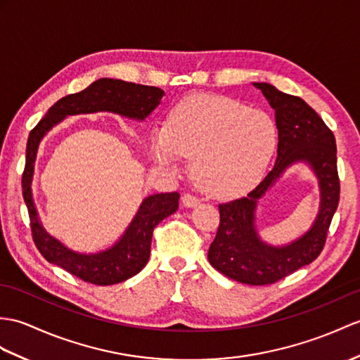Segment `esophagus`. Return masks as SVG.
I'll return each mask as SVG.
<instances>
[{"label": "esophagus", "mask_w": 360, "mask_h": 360, "mask_svg": "<svg viewBox=\"0 0 360 360\" xmlns=\"http://www.w3.org/2000/svg\"><path fill=\"white\" fill-rule=\"evenodd\" d=\"M199 198L198 196H195V195H191V193H186L182 196V205L184 207H195V205H198L199 204Z\"/></svg>", "instance_id": "34e87169"}]
</instances>
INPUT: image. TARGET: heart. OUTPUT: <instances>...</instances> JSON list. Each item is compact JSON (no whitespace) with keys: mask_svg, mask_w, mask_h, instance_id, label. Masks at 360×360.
Here are the masks:
<instances>
[{"mask_svg":"<svg viewBox=\"0 0 360 360\" xmlns=\"http://www.w3.org/2000/svg\"><path fill=\"white\" fill-rule=\"evenodd\" d=\"M278 147L270 115L219 95H191L172 107L167 124L152 130L156 161L173 165L193 156L191 172L208 195L245 193L264 176Z\"/></svg>","mask_w":360,"mask_h":360,"instance_id":"b5f03b06","label":"heart"}]
</instances>
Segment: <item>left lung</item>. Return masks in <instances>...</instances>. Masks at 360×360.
I'll use <instances>...</instances> for the list:
<instances>
[{
    "label": "left lung",
    "instance_id": "8db88e82",
    "mask_svg": "<svg viewBox=\"0 0 360 360\" xmlns=\"http://www.w3.org/2000/svg\"><path fill=\"white\" fill-rule=\"evenodd\" d=\"M255 86L269 99L279 131L278 158L259 186L244 198L219 204V227L208 248V262L227 278L247 285H269L311 264L322 253L338 210L340 179L336 139L327 124L302 98L283 94L266 82ZM305 160L321 186V210L312 230L290 246L274 249L259 241L254 230L257 199L288 165Z\"/></svg>",
    "mask_w": 360,
    "mask_h": 360
}]
</instances>
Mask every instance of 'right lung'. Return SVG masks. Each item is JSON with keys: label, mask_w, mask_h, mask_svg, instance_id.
Masks as SVG:
<instances>
[{"label": "right lung", "mask_w": 360, "mask_h": 360, "mask_svg": "<svg viewBox=\"0 0 360 360\" xmlns=\"http://www.w3.org/2000/svg\"><path fill=\"white\" fill-rule=\"evenodd\" d=\"M164 96L160 87L142 86L136 82L101 78L78 94L61 98L49 108L29 133L26 147V165L22 172V198L27 205L32 239L46 261L61 266L75 278L94 285H113L127 281L144 269L150 257L153 230L167 216L178 210L179 193H160L148 196L141 204L139 212L131 221L121 240L107 252L98 255H77L60 242L49 236L38 221L32 199V176L39 141L46 131L60 122L67 115L91 113L99 110L115 112L129 118L144 120L152 113Z\"/></svg>", "instance_id": "1"}]
</instances>
